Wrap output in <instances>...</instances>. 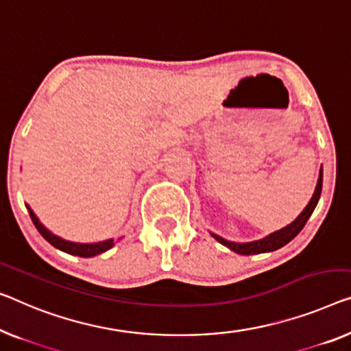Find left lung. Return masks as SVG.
Returning <instances> with one entry per match:
<instances>
[{
    "label": "left lung",
    "mask_w": 351,
    "mask_h": 351,
    "mask_svg": "<svg viewBox=\"0 0 351 351\" xmlns=\"http://www.w3.org/2000/svg\"><path fill=\"white\" fill-rule=\"evenodd\" d=\"M322 186H323V169H320V175H318L315 192H313L311 202L307 203V206L304 209H302V213L300 214V216H298L295 221L290 223V226L277 230V232L268 234V237H265L263 239H258V241H252V243H233V241H227L226 238L217 237V234H214V233H211V237L214 239H217L219 243L226 245V247H228L230 250H233V252H237L239 255H254V254L273 252V250L284 247L285 244H289L291 239L295 238L302 228H304L306 222L309 221V217L312 216L313 209H315L318 200H320Z\"/></svg>",
    "instance_id": "8db88e82"
}]
</instances>
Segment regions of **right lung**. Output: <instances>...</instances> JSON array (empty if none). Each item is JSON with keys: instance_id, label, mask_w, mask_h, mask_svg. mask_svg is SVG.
I'll return each mask as SVG.
<instances>
[{"instance_id": "1", "label": "right lung", "mask_w": 351, "mask_h": 351, "mask_svg": "<svg viewBox=\"0 0 351 351\" xmlns=\"http://www.w3.org/2000/svg\"><path fill=\"white\" fill-rule=\"evenodd\" d=\"M29 211V217L33 223L38 228V232L44 237L47 241H49L53 247L62 250V252L66 254H71V255H78V257H94V255H99L102 252H106V250L112 249L114 245L113 239H107V241H102V243H93V244H80V243H72V241H66V239H62L60 237H56L51 232H49L42 223L39 222V219L36 214L33 213V209H31L28 205H26Z\"/></svg>"}]
</instances>
